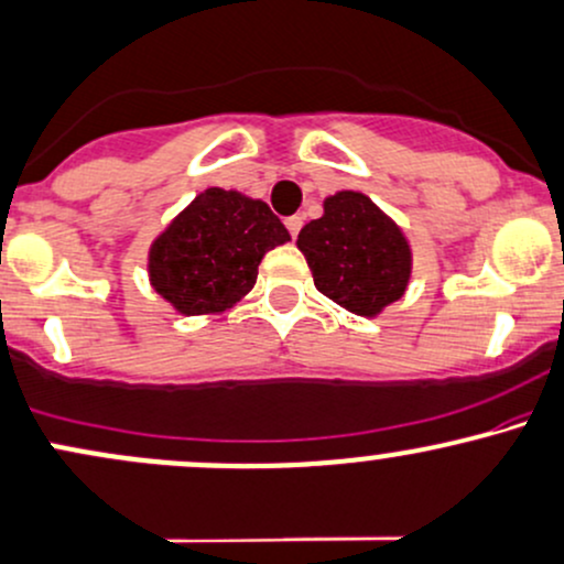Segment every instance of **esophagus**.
Masks as SVG:
<instances>
[{
  "label": "esophagus",
  "instance_id": "obj_1",
  "mask_svg": "<svg viewBox=\"0 0 564 564\" xmlns=\"http://www.w3.org/2000/svg\"><path fill=\"white\" fill-rule=\"evenodd\" d=\"M286 227H289V232H292V238H296V235H300V230H302V216L300 214L289 216Z\"/></svg>",
  "mask_w": 564,
  "mask_h": 564
}]
</instances>
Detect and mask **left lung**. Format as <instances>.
<instances>
[{
	"instance_id": "obj_1",
	"label": "left lung",
	"mask_w": 564,
	"mask_h": 564,
	"mask_svg": "<svg viewBox=\"0 0 564 564\" xmlns=\"http://www.w3.org/2000/svg\"><path fill=\"white\" fill-rule=\"evenodd\" d=\"M296 249L305 253L315 289L361 318H377L410 286V240L358 189L324 197V216L302 227Z\"/></svg>"
}]
</instances>
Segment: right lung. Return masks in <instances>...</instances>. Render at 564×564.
Returning <instances> with one entry per match:
<instances>
[{
	"label": "right lung",
	"mask_w": 564,
	"mask_h": 564,
	"mask_svg": "<svg viewBox=\"0 0 564 564\" xmlns=\"http://www.w3.org/2000/svg\"><path fill=\"white\" fill-rule=\"evenodd\" d=\"M289 240L264 200L208 187L152 240L147 275L176 313H225L251 292L264 253Z\"/></svg>",
	"instance_id": "1"
}]
</instances>
